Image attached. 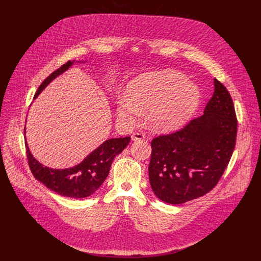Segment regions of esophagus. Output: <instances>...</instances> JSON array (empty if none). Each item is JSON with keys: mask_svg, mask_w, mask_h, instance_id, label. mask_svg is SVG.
I'll return each instance as SVG.
<instances>
[{"mask_svg": "<svg viewBox=\"0 0 261 261\" xmlns=\"http://www.w3.org/2000/svg\"><path fill=\"white\" fill-rule=\"evenodd\" d=\"M131 138H132V140L136 141V140H143V139L145 138V136H144V134L141 133V132H136V133H133V134L131 135Z\"/></svg>", "mask_w": 261, "mask_h": 261, "instance_id": "1", "label": "esophagus"}]
</instances>
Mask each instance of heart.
<instances>
[{
	"mask_svg": "<svg viewBox=\"0 0 261 261\" xmlns=\"http://www.w3.org/2000/svg\"><path fill=\"white\" fill-rule=\"evenodd\" d=\"M128 98L117 102V118L133 126L147 109V123L156 132H171L186 124L200 103L199 88L182 74L152 71L140 74L127 88Z\"/></svg>",
	"mask_w": 261,
	"mask_h": 261,
	"instance_id": "obj_1",
	"label": "heart"
}]
</instances>
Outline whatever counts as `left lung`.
Here are the masks:
<instances>
[{"mask_svg":"<svg viewBox=\"0 0 261 261\" xmlns=\"http://www.w3.org/2000/svg\"><path fill=\"white\" fill-rule=\"evenodd\" d=\"M214 86L201 117L151 142L148 178L164 202L180 204L203 196L229 163L237 140L236 110L227 89L216 79Z\"/></svg>","mask_w":261,"mask_h":261,"instance_id":"left-lung-1","label":"left lung"}]
</instances>
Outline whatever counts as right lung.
Returning a JSON list of instances; mask_svg holds the SVG:
<instances>
[{
  "label": "right lung",
  "instance_id": "add662e5",
  "mask_svg": "<svg viewBox=\"0 0 261 261\" xmlns=\"http://www.w3.org/2000/svg\"><path fill=\"white\" fill-rule=\"evenodd\" d=\"M74 61H69L53 72L37 90L34 99L62 73L67 71ZM25 134V127H24ZM130 137L111 138L105 140L89 154L80 164L65 169H55L42 165L32 155L25 139L27 156L33 175L46 188L66 197L85 198L94 194L109 173L115 157L121 154L130 142Z\"/></svg>",
  "mask_w": 261,
  "mask_h": 261
}]
</instances>
